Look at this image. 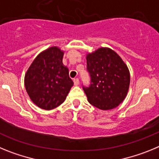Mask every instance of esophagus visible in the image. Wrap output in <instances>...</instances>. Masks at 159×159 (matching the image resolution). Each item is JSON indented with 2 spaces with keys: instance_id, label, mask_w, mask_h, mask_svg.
Instances as JSON below:
<instances>
[{
  "instance_id": "esophagus-1",
  "label": "esophagus",
  "mask_w": 159,
  "mask_h": 159,
  "mask_svg": "<svg viewBox=\"0 0 159 159\" xmlns=\"http://www.w3.org/2000/svg\"><path fill=\"white\" fill-rule=\"evenodd\" d=\"M74 84H75V86H77V85H79V84H80V80H79L78 78H75L74 79Z\"/></svg>"
}]
</instances>
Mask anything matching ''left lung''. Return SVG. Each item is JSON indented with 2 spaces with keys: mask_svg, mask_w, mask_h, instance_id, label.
Instances as JSON below:
<instances>
[{
  "mask_svg": "<svg viewBox=\"0 0 159 159\" xmlns=\"http://www.w3.org/2000/svg\"><path fill=\"white\" fill-rule=\"evenodd\" d=\"M86 59L91 85L83 88L88 102L100 110L116 108L128 92L130 76L127 64L109 48L88 53Z\"/></svg>",
  "mask_w": 159,
  "mask_h": 159,
  "instance_id": "1",
  "label": "left lung"
}]
</instances>
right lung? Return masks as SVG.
<instances>
[{"label":"right lung","mask_w":159,"mask_h":159,"mask_svg":"<svg viewBox=\"0 0 159 159\" xmlns=\"http://www.w3.org/2000/svg\"><path fill=\"white\" fill-rule=\"evenodd\" d=\"M64 52L53 46L41 52L32 61L25 75L26 92L33 103L52 110L65 100L73 81L63 64Z\"/></svg>","instance_id":"1"}]
</instances>
